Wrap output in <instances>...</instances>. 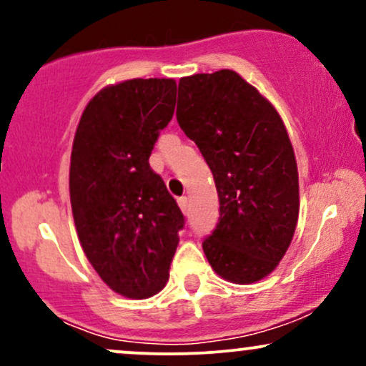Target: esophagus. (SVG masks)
<instances>
[{
    "instance_id": "1",
    "label": "esophagus",
    "mask_w": 366,
    "mask_h": 366,
    "mask_svg": "<svg viewBox=\"0 0 366 366\" xmlns=\"http://www.w3.org/2000/svg\"><path fill=\"white\" fill-rule=\"evenodd\" d=\"M177 203H179L180 209H182V213H184V215H187V213H189V199H187V197H186V196L179 197V199H177Z\"/></svg>"
}]
</instances>
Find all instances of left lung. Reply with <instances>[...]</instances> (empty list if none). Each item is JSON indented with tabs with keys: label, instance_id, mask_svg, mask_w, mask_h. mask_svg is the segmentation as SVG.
Returning <instances> with one entry per match:
<instances>
[{
	"label": "left lung",
	"instance_id": "1",
	"mask_svg": "<svg viewBox=\"0 0 366 366\" xmlns=\"http://www.w3.org/2000/svg\"><path fill=\"white\" fill-rule=\"evenodd\" d=\"M177 122L207 159L220 218L203 241L209 264L234 284L275 270L300 217V182L279 112L234 70L179 81Z\"/></svg>",
	"mask_w": 366,
	"mask_h": 366
}]
</instances>
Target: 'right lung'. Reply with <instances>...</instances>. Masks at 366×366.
<instances>
[{
    "instance_id": "1",
    "label": "right lung",
    "mask_w": 366,
    "mask_h": 366,
    "mask_svg": "<svg viewBox=\"0 0 366 366\" xmlns=\"http://www.w3.org/2000/svg\"><path fill=\"white\" fill-rule=\"evenodd\" d=\"M174 79L103 87L84 108L70 157V203L84 253L112 291L146 300L165 287L184 215L149 167L174 117Z\"/></svg>"
}]
</instances>
